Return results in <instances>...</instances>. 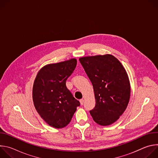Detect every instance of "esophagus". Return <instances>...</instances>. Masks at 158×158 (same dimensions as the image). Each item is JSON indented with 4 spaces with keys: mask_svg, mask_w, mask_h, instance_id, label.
Returning <instances> with one entry per match:
<instances>
[{
    "mask_svg": "<svg viewBox=\"0 0 158 158\" xmlns=\"http://www.w3.org/2000/svg\"><path fill=\"white\" fill-rule=\"evenodd\" d=\"M80 103H81V106H82L83 104H84V99H80Z\"/></svg>",
    "mask_w": 158,
    "mask_h": 158,
    "instance_id": "34e87169",
    "label": "esophagus"
}]
</instances>
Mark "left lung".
Returning a JSON list of instances; mask_svg holds the SVG:
<instances>
[{
    "label": "left lung",
    "instance_id": "1",
    "mask_svg": "<svg viewBox=\"0 0 158 158\" xmlns=\"http://www.w3.org/2000/svg\"><path fill=\"white\" fill-rule=\"evenodd\" d=\"M79 61L94 89L96 106L90 114L99 125L114 123L126 110L130 98V83L125 69L110 54L81 57Z\"/></svg>",
    "mask_w": 158,
    "mask_h": 158
}]
</instances>
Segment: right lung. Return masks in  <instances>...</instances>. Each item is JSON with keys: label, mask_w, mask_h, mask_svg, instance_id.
Returning a JSON list of instances; mask_svg holds the SVG:
<instances>
[{"label": "right lung", "mask_w": 158, "mask_h": 158, "mask_svg": "<svg viewBox=\"0 0 158 158\" xmlns=\"http://www.w3.org/2000/svg\"><path fill=\"white\" fill-rule=\"evenodd\" d=\"M77 60L45 65L35 79L32 98L35 109L49 125L62 128L68 124L80 106L65 85L74 71Z\"/></svg>", "instance_id": "obj_1"}]
</instances>
